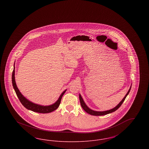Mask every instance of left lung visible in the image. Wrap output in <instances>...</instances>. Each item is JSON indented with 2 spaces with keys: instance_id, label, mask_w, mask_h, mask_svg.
<instances>
[{
  "instance_id": "left-lung-1",
  "label": "left lung",
  "mask_w": 149,
  "mask_h": 149,
  "mask_svg": "<svg viewBox=\"0 0 149 149\" xmlns=\"http://www.w3.org/2000/svg\"><path fill=\"white\" fill-rule=\"evenodd\" d=\"M131 87H130V89L128 90L127 93L126 94V95H125V97L123 98V99L122 100V101L120 102V103L116 107H114L113 109H110L109 111H103V112H98V111H93L92 109H91L90 108H89L88 107L86 106V105L85 104L83 99L82 98L81 96L80 95V94H79V99H80V104H81V106L83 108V109L85 111V112L88 113L90 114L91 115L93 116H103V115H106L107 114L111 113L112 112H113L114 111H116L117 109H118L120 106L122 105V104L123 103V102L125 101V100L126 99V97L127 96L128 94H129V93L130 92V90H131Z\"/></svg>"
}]
</instances>
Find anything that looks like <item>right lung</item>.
<instances>
[{
	"instance_id": "obj_1",
	"label": "right lung",
	"mask_w": 149,
	"mask_h": 149,
	"mask_svg": "<svg viewBox=\"0 0 149 149\" xmlns=\"http://www.w3.org/2000/svg\"><path fill=\"white\" fill-rule=\"evenodd\" d=\"M14 75H15V67L14 66V69H13V71L12 73V84H13V86L14 88V91L16 93V94H17L18 99L20 100L22 105L25 108H26L29 110H31L32 111L37 112V113H50V112L56 110L57 108L58 107L60 103H61V98H62L64 93L66 92V91H65L61 94L59 98L57 100L56 102L52 105L48 106H40L38 104H35V103L29 101V100H27L23 96V95L19 92V89H18L17 85H16V83L15 81Z\"/></svg>"
}]
</instances>
